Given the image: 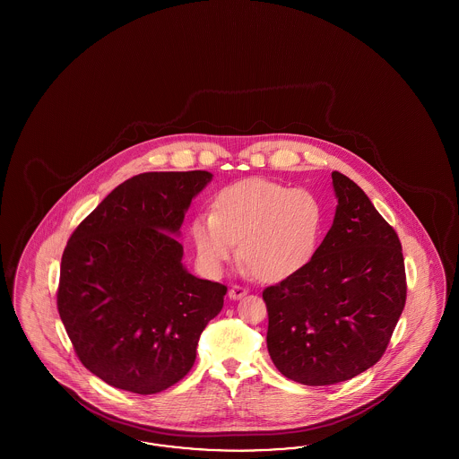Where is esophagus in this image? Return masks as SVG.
<instances>
[{
	"mask_svg": "<svg viewBox=\"0 0 459 459\" xmlns=\"http://www.w3.org/2000/svg\"><path fill=\"white\" fill-rule=\"evenodd\" d=\"M247 291H249L247 288L234 284V286L229 290V298H230V299H240V298H244V296L247 294Z\"/></svg>",
	"mask_w": 459,
	"mask_h": 459,
	"instance_id": "34e87169",
	"label": "esophagus"
}]
</instances>
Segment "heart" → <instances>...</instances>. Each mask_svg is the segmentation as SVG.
<instances>
[{
    "instance_id": "b5f03b06",
    "label": "heart",
    "mask_w": 459,
    "mask_h": 459,
    "mask_svg": "<svg viewBox=\"0 0 459 459\" xmlns=\"http://www.w3.org/2000/svg\"><path fill=\"white\" fill-rule=\"evenodd\" d=\"M325 223L320 198L265 178H244L221 188L210 213L190 225L198 263L212 274L236 254L261 281H281L315 257Z\"/></svg>"
}]
</instances>
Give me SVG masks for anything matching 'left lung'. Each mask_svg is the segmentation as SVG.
Masks as SVG:
<instances>
[{"mask_svg": "<svg viewBox=\"0 0 459 459\" xmlns=\"http://www.w3.org/2000/svg\"><path fill=\"white\" fill-rule=\"evenodd\" d=\"M332 178L338 205L315 257L263 291L269 355L305 385H333L376 365L407 296L397 232L355 181Z\"/></svg>", "mask_w": 459, "mask_h": 459, "instance_id": "1", "label": "left lung"}]
</instances>
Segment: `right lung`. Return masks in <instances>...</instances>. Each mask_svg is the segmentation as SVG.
<instances>
[{"instance_id":"obj_1","label":"right lung","mask_w":459,"mask_h":459,"mask_svg":"<svg viewBox=\"0 0 459 459\" xmlns=\"http://www.w3.org/2000/svg\"><path fill=\"white\" fill-rule=\"evenodd\" d=\"M209 171H148L108 195L70 236L56 307L74 350L100 380L133 394L190 372L227 286L192 276L178 236Z\"/></svg>"}]
</instances>
